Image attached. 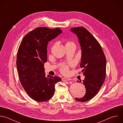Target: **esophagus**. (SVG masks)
Segmentation results:
<instances>
[{"instance_id": "obj_1", "label": "esophagus", "mask_w": 123, "mask_h": 123, "mask_svg": "<svg viewBox=\"0 0 123 123\" xmlns=\"http://www.w3.org/2000/svg\"><path fill=\"white\" fill-rule=\"evenodd\" d=\"M69 80H70L69 79H68V78H62V81H69Z\"/></svg>"}]
</instances>
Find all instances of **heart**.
<instances>
[{"instance_id":"b5f03b06","label":"heart","mask_w":123,"mask_h":123,"mask_svg":"<svg viewBox=\"0 0 123 123\" xmlns=\"http://www.w3.org/2000/svg\"><path fill=\"white\" fill-rule=\"evenodd\" d=\"M66 45H73L75 46V44L73 42H71V41L67 42ZM68 67L66 65H64L62 66L61 68V71L62 73L64 74H67L68 73Z\"/></svg>"}]
</instances>
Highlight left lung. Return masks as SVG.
<instances>
[{
  "label": "left lung",
  "mask_w": 123,
  "mask_h": 123,
  "mask_svg": "<svg viewBox=\"0 0 123 123\" xmlns=\"http://www.w3.org/2000/svg\"><path fill=\"white\" fill-rule=\"evenodd\" d=\"M71 31L77 36L81 47L80 66L85 77L83 82L80 81L86 89L85 95L75 100L85 102L93 98L103 85L106 77V59L101 45L86 29L78 27L71 28Z\"/></svg>",
  "instance_id": "1"
}]
</instances>
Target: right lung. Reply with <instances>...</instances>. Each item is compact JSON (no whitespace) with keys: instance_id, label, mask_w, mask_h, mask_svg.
I'll use <instances>...</instances> for the list:
<instances>
[{"instance_id":"right-lung-1","label":"right lung","mask_w":123,"mask_h":123,"mask_svg":"<svg viewBox=\"0 0 123 123\" xmlns=\"http://www.w3.org/2000/svg\"><path fill=\"white\" fill-rule=\"evenodd\" d=\"M62 32L59 28L39 27L28 33L17 51L16 67L20 83L29 96L35 101H47L54 95L58 76H45L44 64L47 61L49 41Z\"/></svg>"}]
</instances>
